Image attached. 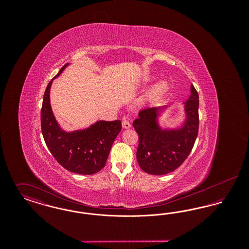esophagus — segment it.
Wrapping results in <instances>:
<instances>
[{
  "label": "esophagus",
  "mask_w": 249,
  "mask_h": 249,
  "mask_svg": "<svg viewBox=\"0 0 249 249\" xmlns=\"http://www.w3.org/2000/svg\"><path fill=\"white\" fill-rule=\"evenodd\" d=\"M122 126H123L124 129H130V127H131L130 120H128V119H123V121H122Z\"/></svg>",
  "instance_id": "obj_1"
}]
</instances>
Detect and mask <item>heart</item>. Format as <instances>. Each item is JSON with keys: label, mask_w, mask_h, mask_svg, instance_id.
Returning a JSON list of instances; mask_svg holds the SVG:
<instances>
[{"label": "heart", "mask_w": 249, "mask_h": 249, "mask_svg": "<svg viewBox=\"0 0 249 249\" xmlns=\"http://www.w3.org/2000/svg\"><path fill=\"white\" fill-rule=\"evenodd\" d=\"M166 89H167V84L164 83V82H160V83H159L155 86L154 89L149 93V97L150 98H155V97L163 93L165 91Z\"/></svg>", "instance_id": "b5f03b06"}]
</instances>
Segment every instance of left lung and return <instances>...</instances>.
Returning <instances> with one entry per match:
<instances>
[{"label": "left lung", "mask_w": 249, "mask_h": 249, "mask_svg": "<svg viewBox=\"0 0 249 249\" xmlns=\"http://www.w3.org/2000/svg\"><path fill=\"white\" fill-rule=\"evenodd\" d=\"M163 107L145 108L134 120L133 127L139 137L136 152L138 164L147 174L161 176L178 169L189 157L199 131V94L191 86L186 103L187 121L183 129L162 131L156 122Z\"/></svg>", "instance_id": "left-lung-1"}]
</instances>
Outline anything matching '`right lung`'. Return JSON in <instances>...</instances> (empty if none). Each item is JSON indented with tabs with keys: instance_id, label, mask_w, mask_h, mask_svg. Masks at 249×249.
<instances>
[{
	"instance_id": "obj_1",
	"label": "right lung",
	"mask_w": 249,
	"mask_h": 249,
	"mask_svg": "<svg viewBox=\"0 0 249 249\" xmlns=\"http://www.w3.org/2000/svg\"><path fill=\"white\" fill-rule=\"evenodd\" d=\"M66 66L67 63L54 78ZM53 79L46 89L41 109V130L47 146L66 170L79 175L96 174L106 166L112 144L121 130V121H99L87 130L70 133L62 131L52 114L49 102Z\"/></svg>"
}]
</instances>
